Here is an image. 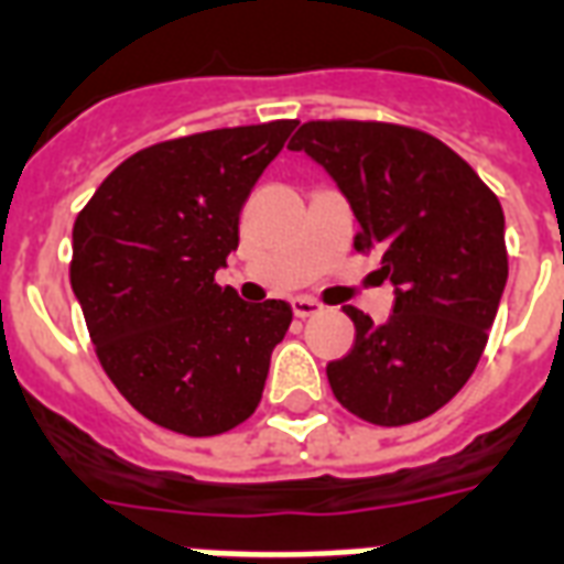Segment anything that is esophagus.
I'll use <instances>...</instances> for the list:
<instances>
[{
  "label": "esophagus",
  "mask_w": 564,
  "mask_h": 564,
  "mask_svg": "<svg viewBox=\"0 0 564 564\" xmlns=\"http://www.w3.org/2000/svg\"><path fill=\"white\" fill-rule=\"evenodd\" d=\"M292 313L299 316V319H311V316H316V313H322V304L319 301L313 299H292Z\"/></svg>",
  "instance_id": "34e87169"
}]
</instances>
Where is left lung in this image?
I'll return each instance as SVG.
<instances>
[{"label": "left lung", "instance_id": "1", "mask_svg": "<svg viewBox=\"0 0 564 564\" xmlns=\"http://www.w3.org/2000/svg\"><path fill=\"white\" fill-rule=\"evenodd\" d=\"M290 150L328 171L358 218V251L381 253L397 286L390 319L355 322L349 355L328 364L334 397L376 425H408L467 384L509 278L502 206L455 150L423 129L307 120Z\"/></svg>", "mask_w": 564, "mask_h": 564}]
</instances>
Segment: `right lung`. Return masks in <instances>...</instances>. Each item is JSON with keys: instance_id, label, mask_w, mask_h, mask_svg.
Instances as JSON below:
<instances>
[{"instance_id": "1", "label": "right lung", "mask_w": 564, "mask_h": 564, "mask_svg": "<svg viewBox=\"0 0 564 564\" xmlns=\"http://www.w3.org/2000/svg\"><path fill=\"white\" fill-rule=\"evenodd\" d=\"M295 120L209 129L120 162L73 225L70 286L120 397L150 423L213 437L257 411L286 301L248 304L215 272Z\"/></svg>"}]
</instances>
